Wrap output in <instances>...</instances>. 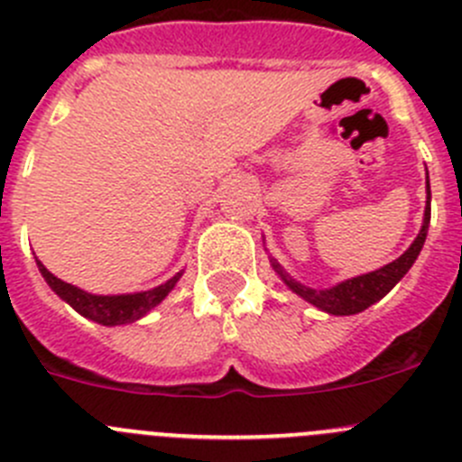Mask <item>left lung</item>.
<instances>
[{"mask_svg": "<svg viewBox=\"0 0 462 462\" xmlns=\"http://www.w3.org/2000/svg\"><path fill=\"white\" fill-rule=\"evenodd\" d=\"M427 196L431 199V189H429V173H427ZM429 221H431V208H429L427 200V209H424V226L420 230L418 239L411 244V248L402 254L400 259L391 262L388 266L379 268V271L368 273V275L355 277V280H347L338 286H331L327 291H316V289H307V286L298 284L295 280H291L284 271L280 268V263L273 262L275 271L280 273L282 280L286 282L293 293H298L300 298H304L307 302L316 304L318 309L327 313H334V316H352V313H359L364 309H368L370 304H374L377 300H382L402 277L409 273V268L413 266V262L418 259L420 250H422L424 239H427V230H429Z\"/></svg>", "mask_w": 462, "mask_h": 462, "instance_id": "left-lung-1", "label": "left lung"}]
</instances>
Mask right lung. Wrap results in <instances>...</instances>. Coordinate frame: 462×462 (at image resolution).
<instances>
[{"mask_svg":"<svg viewBox=\"0 0 462 462\" xmlns=\"http://www.w3.org/2000/svg\"><path fill=\"white\" fill-rule=\"evenodd\" d=\"M38 268L40 273H42L44 280H47V284L51 286V289L65 300V302H69L71 307H74L79 313H83L85 318H89V320L94 322H101V325H126V322L140 320L146 311H151L155 304H160L164 298H167V293L176 286L178 277H180V273H178L176 277L164 282L162 286L144 291V293L92 295L76 289V286L67 284V282L58 280V277L51 275V273H49L40 262H38Z\"/></svg>","mask_w":462,"mask_h":462,"instance_id":"add662e5","label":"right lung"}]
</instances>
